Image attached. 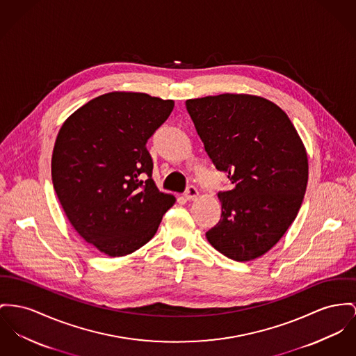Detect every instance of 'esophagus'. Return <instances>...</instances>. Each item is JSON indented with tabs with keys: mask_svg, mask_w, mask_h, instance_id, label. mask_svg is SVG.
Listing matches in <instances>:
<instances>
[{
	"mask_svg": "<svg viewBox=\"0 0 356 356\" xmlns=\"http://www.w3.org/2000/svg\"><path fill=\"white\" fill-rule=\"evenodd\" d=\"M185 197H186V200H189V201H193V200H195L197 197H198V190L195 186H193V185H190L188 186V189L185 191Z\"/></svg>",
	"mask_w": 356,
	"mask_h": 356,
	"instance_id": "1",
	"label": "esophagus"
}]
</instances>
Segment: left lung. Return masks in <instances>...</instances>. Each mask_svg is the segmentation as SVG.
<instances>
[{
    "mask_svg": "<svg viewBox=\"0 0 356 356\" xmlns=\"http://www.w3.org/2000/svg\"><path fill=\"white\" fill-rule=\"evenodd\" d=\"M205 151L231 189L218 193L221 218L208 241L229 259L252 261L271 250L298 213L308 156L294 125L274 102L251 95L186 101Z\"/></svg>",
    "mask_w": 356,
    "mask_h": 356,
    "instance_id": "8db88e82",
    "label": "left lung"
}]
</instances>
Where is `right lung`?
Segmentation results:
<instances>
[{
	"instance_id": "right-lung-1",
	"label": "right lung",
	"mask_w": 356,
	"mask_h": 356,
	"mask_svg": "<svg viewBox=\"0 0 356 356\" xmlns=\"http://www.w3.org/2000/svg\"><path fill=\"white\" fill-rule=\"evenodd\" d=\"M172 108V99L112 92L75 111L58 134L54 189L75 231L109 257L148 243L175 202L156 188L145 147Z\"/></svg>"
}]
</instances>
